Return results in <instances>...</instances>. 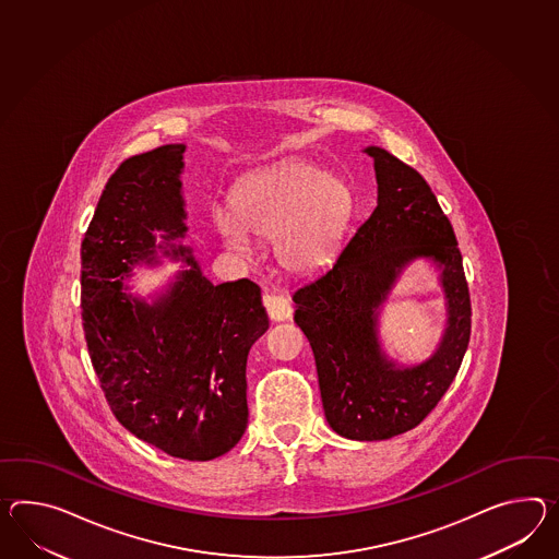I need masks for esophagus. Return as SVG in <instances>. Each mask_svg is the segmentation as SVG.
<instances>
[{"label": "esophagus", "mask_w": 559, "mask_h": 559, "mask_svg": "<svg viewBox=\"0 0 559 559\" xmlns=\"http://www.w3.org/2000/svg\"><path fill=\"white\" fill-rule=\"evenodd\" d=\"M264 309L269 317L273 321H286L290 313H293V305L285 299V297H278V295H264Z\"/></svg>", "instance_id": "1"}]
</instances>
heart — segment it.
I'll return each mask as SVG.
<instances>
[{"instance_id": "b5f03b06", "label": "heart", "mask_w": 559, "mask_h": 559, "mask_svg": "<svg viewBox=\"0 0 559 559\" xmlns=\"http://www.w3.org/2000/svg\"><path fill=\"white\" fill-rule=\"evenodd\" d=\"M352 186L307 162H286L246 179L231 212H216L224 245L240 257L254 250L252 238H276L274 252L286 271L321 273L340 250L354 216Z\"/></svg>"}]
</instances>
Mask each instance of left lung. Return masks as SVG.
Instances as JSON below:
<instances>
[{
	"mask_svg": "<svg viewBox=\"0 0 559 559\" xmlns=\"http://www.w3.org/2000/svg\"><path fill=\"white\" fill-rule=\"evenodd\" d=\"M373 157L378 205L357 226L335 264L295 290V323L311 343L329 426L349 440L404 435L436 408L471 340V297L449 218L426 179L381 147ZM432 259L448 297V329L418 367L380 349L379 307L412 259Z\"/></svg>",
	"mask_w": 559,
	"mask_h": 559,
	"instance_id": "1",
	"label": "left lung"
}]
</instances>
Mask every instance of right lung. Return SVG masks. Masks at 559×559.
I'll list each match as a JSON object with an SVG mask.
<instances>
[{
	"label": "right lung",
	"mask_w": 559,
	"mask_h": 559,
	"mask_svg": "<svg viewBox=\"0 0 559 559\" xmlns=\"http://www.w3.org/2000/svg\"><path fill=\"white\" fill-rule=\"evenodd\" d=\"M183 151L133 155L107 181L81 246L82 328L115 418L169 456L212 461L245 435L246 359L269 317L259 285H214L174 245L188 231ZM157 247L191 269L150 306L123 293V278L139 261L156 263Z\"/></svg>",
	"instance_id": "1"
}]
</instances>
